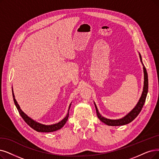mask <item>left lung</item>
Returning a JSON list of instances; mask_svg holds the SVG:
<instances>
[{"label":"left lung","mask_w":159,"mask_h":159,"mask_svg":"<svg viewBox=\"0 0 159 159\" xmlns=\"http://www.w3.org/2000/svg\"><path fill=\"white\" fill-rule=\"evenodd\" d=\"M139 59H140L141 62L143 65V74H144V81H143V91H142V93L141 95V97L139 98L137 104L135 106L134 108H133L128 114H126L125 117H122L121 119H107L100 115V113H99L97 107L96 106V104L94 102L98 119L101 120L102 122H103L104 123H105L107 125H108V126H120V125H125L130 123L138 116V114L139 113V112L141 111L142 107L144 105L146 97H147L148 92V75L147 70H146V69L142 62V56L139 53Z\"/></svg>","instance_id":"1"}]
</instances>
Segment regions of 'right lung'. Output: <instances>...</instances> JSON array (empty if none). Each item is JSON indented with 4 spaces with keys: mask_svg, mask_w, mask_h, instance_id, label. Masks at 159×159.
<instances>
[{
    "mask_svg": "<svg viewBox=\"0 0 159 159\" xmlns=\"http://www.w3.org/2000/svg\"><path fill=\"white\" fill-rule=\"evenodd\" d=\"M12 94H13V98H14V101L15 105L17 107V109L20 113V116L22 117V118L24 119V120L26 123L30 126L32 129H33L34 130H35L37 132H54L57 130L61 129L63 126L65 125V123H66L68 118L69 117V110L70 107L71 106V103L70 104L69 107H68V113L66 116L62 120H61L60 122L55 123L53 125H43V124H41L39 122L36 121V120H33V119H31L30 117H29L27 114H25L20 108V105L18 104L17 102L16 101V98H15V96L14 94V91H13V88H12Z\"/></svg>",
    "mask_w": 159,
    "mask_h": 159,
    "instance_id": "obj_1",
    "label": "right lung"
}]
</instances>
